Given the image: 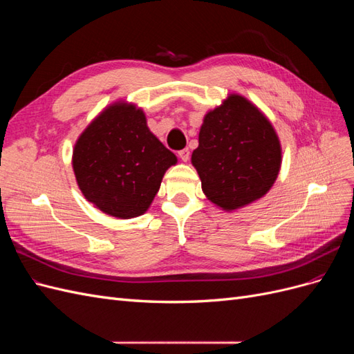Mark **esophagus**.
<instances>
[{"label":"esophagus","instance_id":"1","mask_svg":"<svg viewBox=\"0 0 354 354\" xmlns=\"http://www.w3.org/2000/svg\"><path fill=\"white\" fill-rule=\"evenodd\" d=\"M178 156H180V159H181V160H183V162H187L189 158H190L189 149H181V151L178 152Z\"/></svg>","mask_w":354,"mask_h":354}]
</instances>
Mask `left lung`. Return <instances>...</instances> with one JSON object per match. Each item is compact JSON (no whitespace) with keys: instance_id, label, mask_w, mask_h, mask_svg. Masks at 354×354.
Masks as SVG:
<instances>
[{"instance_id":"obj_1","label":"left lung","mask_w":354,"mask_h":354,"mask_svg":"<svg viewBox=\"0 0 354 354\" xmlns=\"http://www.w3.org/2000/svg\"><path fill=\"white\" fill-rule=\"evenodd\" d=\"M282 152L269 120L242 95L232 94L203 118L192 164L207 198L236 209L264 196L279 174Z\"/></svg>"}]
</instances>
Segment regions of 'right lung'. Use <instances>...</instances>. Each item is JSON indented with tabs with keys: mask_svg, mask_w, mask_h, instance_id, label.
<instances>
[{
	"mask_svg": "<svg viewBox=\"0 0 354 354\" xmlns=\"http://www.w3.org/2000/svg\"><path fill=\"white\" fill-rule=\"evenodd\" d=\"M176 162V155L147 128L143 111L125 103L95 118L80 136L72 158L82 195L118 218L145 214Z\"/></svg>",
	"mask_w": 354,
	"mask_h": 354,
	"instance_id": "1",
	"label": "right lung"
}]
</instances>
